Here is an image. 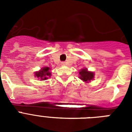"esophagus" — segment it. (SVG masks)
Returning <instances> with one entry per match:
<instances>
[{
    "label": "esophagus",
    "mask_w": 132,
    "mask_h": 132,
    "mask_svg": "<svg viewBox=\"0 0 132 132\" xmlns=\"http://www.w3.org/2000/svg\"><path fill=\"white\" fill-rule=\"evenodd\" d=\"M65 64H66V63H65V62H62V66H64Z\"/></svg>",
    "instance_id": "obj_1"
}]
</instances>
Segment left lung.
Listing matches in <instances>:
<instances>
[{
	"mask_svg": "<svg viewBox=\"0 0 132 132\" xmlns=\"http://www.w3.org/2000/svg\"><path fill=\"white\" fill-rule=\"evenodd\" d=\"M79 74H80L81 79L87 82L94 78V73L89 72L87 70V69H81V70L79 72Z\"/></svg>",
	"mask_w": 132,
	"mask_h": 132,
	"instance_id": "8db88e82",
	"label": "left lung"
}]
</instances>
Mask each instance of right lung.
<instances>
[{"label":"right lung","instance_id":"add662e5","mask_svg":"<svg viewBox=\"0 0 132 132\" xmlns=\"http://www.w3.org/2000/svg\"><path fill=\"white\" fill-rule=\"evenodd\" d=\"M49 70L50 68L48 67H44L39 72H36L35 75L41 80H44V79H48V77L51 75V72H49Z\"/></svg>","mask_w":132,"mask_h":132}]
</instances>
